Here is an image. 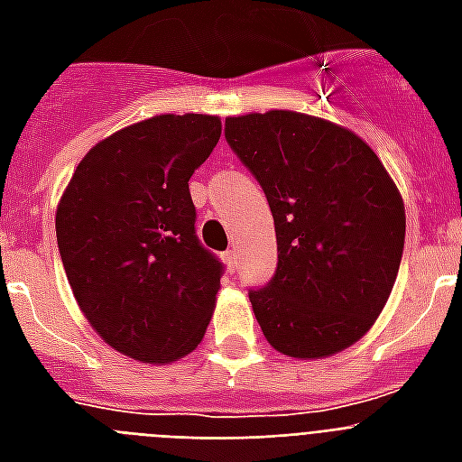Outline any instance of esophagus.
I'll return each mask as SVG.
<instances>
[{
  "instance_id": "1",
  "label": "esophagus",
  "mask_w": 462,
  "mask_h": 462,
  "mask_svg": "<svg viewBox=\"0 0 462 462\" xmlns=\"http://www.w3.org/2000/svg\"><path fill=\"white\" fill-rule=\"evenodd\" d=\"M225 263H227V268H230V271H235V268H237V259H239V254H237V249H230V252H225Z\"/></svg>"
}]
</instances>
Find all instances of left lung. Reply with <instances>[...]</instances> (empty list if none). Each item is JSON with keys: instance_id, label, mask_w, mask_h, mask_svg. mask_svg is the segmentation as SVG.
Returning <instances> with one entry per match:
<instances>
[{"instance_id": "left-lung-1", "label": "left lung", "mask_w": 462, "mask_h": 462, "mask_svg": "<svg viewBox=\"0 0 462 462\" xmlns=\"http://www.w3.org/2000/svg\"><path fill=\"white\" fill-rule=\"evenodd\" d=\"M225 139L263 187L278 268L249 300L263 336L323 359L365 336L386 307L405 245V206L355 132L292 110L225 119Z\"/></svg>"}]
</instances>
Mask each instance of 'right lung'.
<instances>
[{"label": "right lung", "instance_id": "1", "mask_svg": "<svg viewBox=\"0 0 462 462\" xmlns=\"http://www.w3.org/2000/svg\"><path fill=\"white\" fill-rule=\"evenodd\" d=\"M223 125L155 115L83 155L57 206V245L76 302L112 350L170 365L203 340L223 263L196 237L189 177Z\"/></svg>", "mask_w": 462, "mask_h": 462}]
</instances>
